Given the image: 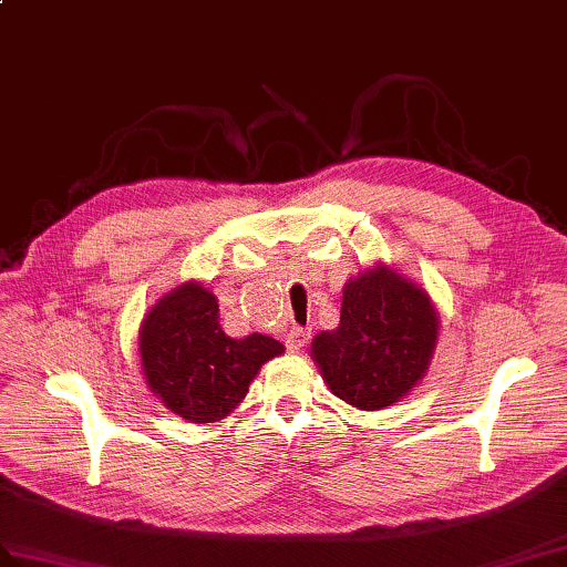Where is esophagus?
Segmentation results:
<instances>
[{"label":"esophagus","mask_w":567,"mask_h":567,"mask_svg":"<svg viewBox=\"0 0 567 567\" xmlns=\"http://www.w3.org/2000/svg\"><path fill=\"white\" fill-rule=\"evenodd\" d=\"M307 340H309V331H307V328H292V331H289L287 333V340H285V343H287V348L289 350H301V348H305L307 346Z\"/></svg>","instance_id":"obj_1"}]
</instances>
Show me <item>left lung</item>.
<instances>
[{
	"label": "left lung",
	"instance_id": "8db88e82",
	"mask_svg": "<svg viewBox=\"0 0 567 567\" xmlns=\"http://www.w3.org/2000/svg\"><path fill=\"white\" fill-rule=\"evenodd\" d=\"M437 328L423 289L379 266L346 285L340 326L313 338L311 358L338 399L381 411L423 379Z\"/></svg>",
	"mask_w": 567,
	"mask_h": 567
}]
</instances>
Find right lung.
Masks as SVG:
<instances>
[{"label": "right lung", "mask_w": 567, "mask_h": 567, "mask_svg": "<svg viewBox=\"0 0 567 567\" xmlns=\"http://www.w3.org/2000/svg\"><path fill=\"white\" fill-rule=\"evenodd\" d=\"M285 348L270 336L229 338L219 305L197 282L181 285L156 305L140 331L142 370L150 389L190 423L227 417L248 393L260 364Z\"/></svg>", "instance_id": "1"}]
</instances>
